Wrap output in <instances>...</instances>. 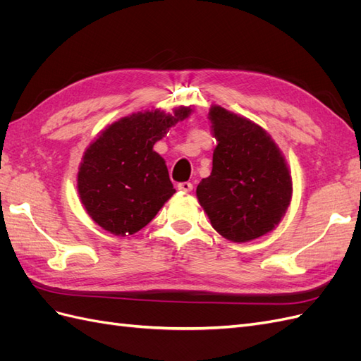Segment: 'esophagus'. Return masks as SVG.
<instances>
[{
  "label": "esophagus",
  "mask_w": 361,
  "mask_h": 361,
  "mask_svg": "<svg viewBox=\"0 0 361 361\" xmlns=\"http://www.w3.org/2000/svg\"><path fill=\"white\" fill-rule=\"evenodd\" d=\"M178 190H180L182 192H191L192 183L191 182H180V183H178Z\"/></svg>",
  "instance_id": "obj_1"
}]
</instances>
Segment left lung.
<instances>
[{"label": "left lung", "instance_id": "obj_1", "mask_svg": "<svg viewBox=\"0 0 361 361\" xmlns=\"http://www.w3.org/2000/svg\"><path fill=\"white\" fill-rule=\"evenodd\" d=\"M216 140L212 171L197 185V199L215 231L231 243H250L280 224L292 200L285 155L260 125L211 105Z\"/></svg>", "mask_w": 361, "mask_h": 361}]
</instances>
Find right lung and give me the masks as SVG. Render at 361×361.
<instances>
[{
  "label": "right lung",
  "mask_w": 361,
  "mask_h": 361,
  "mask_svg": "<svg viewBox=\"0 0 361 361\" xmlns=\"http://www.w3.org/2000/svg\"><path fill=\"white\" fill-rule=\"evenodd\" d=\"M194 106L173 113L146 110L116 120L87 146L76 190L85 212L108 233L134 235L147 226L176 192L166 161L154 145L188 118Z\"/></svg>",
  "instance_id": "right-lung-1"
}]
</instances>
